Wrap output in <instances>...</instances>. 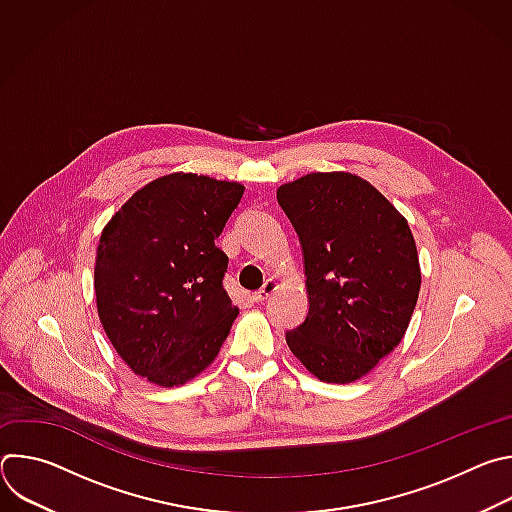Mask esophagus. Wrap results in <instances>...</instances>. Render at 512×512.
Returning <instances> with one entry per match:
<instances>
[{"label": "esophagus", "mask_w": 512, "mask_h": 512, "mask_svg": "<svg viewBox=\"0 0 512 512\" xmlns=\"http://www.w3.org/2000/svg\"><path fill=\"white\" fill-rule=\"evenodd\" d=\"M275 289H277V283H275L273 279H267V281L263 283V287L255 291V294H253V300H255V302H265V300L273 294Z\"/></svg>", "instance_id": "1"}]
</instances>
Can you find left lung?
I'll return each mask as SVG.
<instances>
[{"label": "left lung", "mask_w": 512, "mask_h": 512, "mask_svg": "<svg viewBox=\"0 0 512 512\" xmlns=\"http://www.w3.org/2000/svg\"><path fill=\"white\" fill-rule=\"evenodd\" d=\"M277 202L300 237L310 304L285 342L320 381L352 383L409 326L421 287L411 229L373 184L348 172L287 182Z\"/></svg>", "instance_id": "1"}]
</instances>
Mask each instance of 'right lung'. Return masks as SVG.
Instances as JSON below:
<instances>
[{"label":"right lung","instance_id":"1","mask_svg":"<svg viewBox=\"0 0 512 512\" xmlns=\"http://www.w3.org/2000/svg\"><path fill=\"white\" fill-rule=\"evenodd\" d=\"M245 188L198 174H168L137 190L103 229L95 296L107 338L127 367L178 387L216 358L239 316L214 241Z\"/></svg>","mask_w":512,"mask_h":512}]
</instances>
